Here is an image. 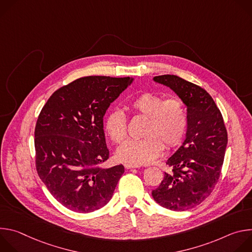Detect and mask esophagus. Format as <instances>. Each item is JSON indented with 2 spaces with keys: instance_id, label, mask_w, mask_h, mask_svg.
I'll return each mask as SVG.
<instances>
[{
  "instance_id": "1",
  "label": "esophagus",
  "mask_w": 252,
  "mask_h": 252,
  "mask_svg": "<svg viewBox=\"0 0 252 252\" xmlns=\"http://www.w3.org/2000/svg\"><path fill=\"white\" fill-rule=\"evenodd\" d=\"M125 167L126 168V169H130V168H137V167H139L138 165H134V164H130V163H126L125 164Z\"/></svg>"
}]
</instances>
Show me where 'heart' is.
<instances>
[{
  "mask_svg": "<svg viewBox=\"0 0 252 252\" xmlns=\"http://www.w3.org/2000/svg\"><path fill=\"white\" fill-rule=\"evenodd\" d=\"M130 110L147 119L140 139H129L117 151V158L126 163L147 164L162 152L163 145L170 150L178 146L188 129L187 107L179 98H167L146 92L129 103ZM105 131L116 143L123 142L127 135V119L121 110H113L106 117Z\"/></svg>",
  "mask_w": 252,
  "mask_h": 252,
  "instance_id": "obj_1",
  "label": "heart"
}]
</instances>
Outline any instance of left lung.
Wrapping results in <instances>:
<instances>
[{
	"instance_id": "left-lung-1",
	"label": "left lung",
	"mask_w": 252,
	"mask_h": 252,
	"mask_svg": "<svg viewBox=\"0 0 252 252\" xmlns=\"http://www.w3.org/2000/svg\"><path fill=\"white\" fill-rule=\"evenodd\" d=\"M171 89L187 105L186 139L166 161L172 169L164 172L154 199L174 211L190 209L212 192L220 176L227 131L222 115L210 94L190 82L173 75L154 78Z\"/></svg>"
}]
</instances>
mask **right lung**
I'll return each instance as SVG.
<instances>
[{
	"label": "right lung",
	"mask_w": 252,
	"mask_h": 252,
	"mask_svg": "<svg viewBox=\"0 0 252 252\" xmlns=\"http://www.w3.org/2000/svg\"><path fill=\"white\" fill-rule=\"evenodd\" d=\"M132 78L90 76L57 90L34 128L35 167L51 194L81 213L109 202L125 172L123 164L100 166L110 157L103 116Z\"/></svg>",
	"instance_id": "1"
}]
</instances>
